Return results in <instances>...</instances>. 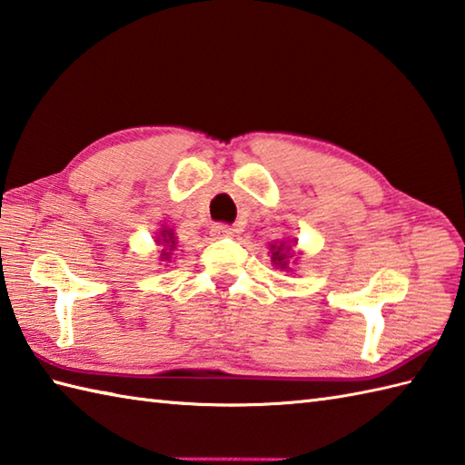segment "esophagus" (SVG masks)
<instances>
[{"mask_svg":"<svg viewBox=\"0 0 465 465\" xmlns=\"http://www.w3.org/2000/svg\"><path fill=\"white\" fill-rule=\"evenodd\" d=\"M236 229H232V226L229 224H223V223H216L213 224L211 229V236H214V239H224V236H234Z\"/></svg>","mask_w":465,"mask_h":465,"instance_id":"1","label":"esophagus"}]
</instances>
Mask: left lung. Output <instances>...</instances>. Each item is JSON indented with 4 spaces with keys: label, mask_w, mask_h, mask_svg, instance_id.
Here are the masks:
<instances>
[{
    "label": "left lung",
    "mask_w": 465,
    "mask_h": 465,
    "mask_svg": "<svg viewBox=\"0 0 465 465\" xmlns=\"http://www.w3.org/2000/svg\"><path fill=\"white\" fill-rule=\"evenodd\" d=\"M295 242V241H292ZM271 261L274 267H279L281 271H289V254H291V244L287 242H279V244H271Z\"/></svg>",
    "instance_id": "left-lung-1"
}]
</instances>
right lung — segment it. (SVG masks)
I'll return each instance as SVG.
<instances>
[{
    "mask_svg": "<svg viewBox=\"0 0 465 465\" xmlns=\"http://www.w3.org/2000/svg\"><path fill=\"white\" fill-rule=\"evenodd\" d=\"M156 242L163 246V249H160V261L173 259V251L176 249V239H174L173 229H166V226H164V229L158 232Z\"/></svg>",
    "mask_w": 465,
    "mask_h": 465,
    "instance_id": "obj_1",
    "label": "right lung"
}]
</instances>
